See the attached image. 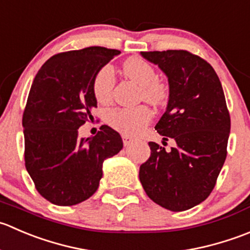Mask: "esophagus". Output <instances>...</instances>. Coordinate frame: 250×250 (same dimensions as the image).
Masks as SVG:
<instances>
[{"label": "esophagus", "mask_w": 250, "mask_h": 250, "mask_svg": "<svg viewBox=\"0 0 250 250\" xmlns=\"http://www.w3.org/2000/svg\"><path fill=\"white\" fill-rule=\"evenodd\" d=\"M123 142H124V146H130L133 142V138L127 135H123Z\"/></svg>", "instance_id": "obj_1"}]
</instances>
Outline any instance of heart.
Listing matches in <instances>:
<instances>
[{
    "label": "heart",
    "instance_id": "heart-1",
    "mask_svg": "<svg viewBox=\"0 0 250 250\" xmlns=\"http://www.w3.org/2000/svg\"><path fill=\"white\" fill-rule=\"evenodd\" d=\"M123 71L128 79L140 85V97L153 104L164 102L169 88L164 83L158 80L155 69L145 59L132 57L125 61ZM115 85V74L113 66L105 64L98 69L92 81V92L96 100L107 103L110 100ZM107 123L124 135H137L152 119V113L146 105L138 107H115L105 114Z\"/></svg>",
    "mask_w": 250,
    "mask_h": 250
}]
</instances>
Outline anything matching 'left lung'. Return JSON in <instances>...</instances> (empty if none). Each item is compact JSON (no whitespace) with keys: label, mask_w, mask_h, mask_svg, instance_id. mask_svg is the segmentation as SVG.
Returning a JSON list of instances; mask_svg holds the SVG:
<instances>
[{"label":"left lung","mask_w":250,"mask_h":250,"mask_svg":"<svg viewBox=\"0 0 250 250\" xmlns=\"http://www.w3.org/2000/svg\"><path fill=\"white\" fill-rule=\"evenodd\" d=\"M141 56L167 76L169 102L155 130L176 147L167 152L148 143L150 157L140 167V181L154 203L184 211L208 198L226 159L231 119L224 90L212 66L188 51Z\"/></svg>","instance_id":"1"}]
</instances>
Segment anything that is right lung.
<instances>
[{
  "label": "right lung",
  "instance_id": "1",
  "mask_svg": "<svg viewBox=\"0 0 250 250\" xmlns=\"http://www.w3.org/2000/svg\"><path fill=\"white\" fill-rule=\"evenodd\" d=\"M120 53L92 46L51 57L36 74L23 114L25 167L39 193L56 206H75L100 186L102 164L118 154L123 140L107 125L93 137L78 128L97 107L92 81Z\"/></svg>",
  "mask_w": 250,
  "mask_h": 250
}]
</instances>
